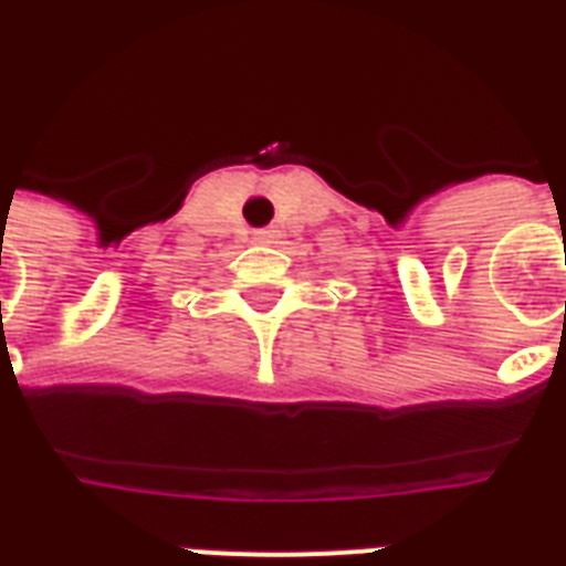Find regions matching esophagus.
Listing matches in <instances>:
<instances>
[{"label":"esophagus","mask_w":566,"mask_h":566,"mask_svg":"<svg viewBox=\"0 0 566 566\" xmlns=\"http://www.w3.org/2000/svg\"><path fill=\"white\" fill-rule=\"evenodd\" d=\"M252 238H255L258 243H273V240H275V231H273V229H258L255 234H252Z\"/></svg>","instance_id":"obj_1"}]
</instances>
